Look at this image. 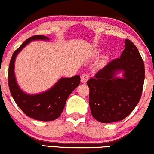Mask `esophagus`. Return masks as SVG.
Listing matches in <instances>:
<instances>
[{
	"label": "esophagus",
	"instance_id": "34e87169",
	"mask_svg": "<svg viewBox=\"0 0 154 154\" xmlns=\"http://www.w3.org/2000/svg\"><path fill=\"white\" fill-rule=\"evenodd\" d=\"M88 79H89V75L86 73L82 74V76H81V81H82V83H86Z\"/></svg>",
	"mask_w": 154,
	"mask_h": 154
}]
</instances>
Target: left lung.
<instances>
[{
	"label": "left lung",
	"mask_w": 154,
	"mask_h": 154,
	"mask_svg": "<svg viewBox=\"0 0 154 154\" xmlns=\"http://www.w3.org/2000/svg\"><path fill=\"white\" fill-rule=\"evenodd\" d=\"M123 72V78L116 76ZM145 79L144 63L137 48L125 40L120 58L114 59L88 80L91 115L102 123L123 120L140 100Z\"/></svg>",
	"instance_id": "obj_1"
}]
</instances>
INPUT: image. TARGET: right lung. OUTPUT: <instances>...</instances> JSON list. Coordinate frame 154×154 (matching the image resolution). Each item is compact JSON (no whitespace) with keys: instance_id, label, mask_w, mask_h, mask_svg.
<instances>
[{"instance_id":"1","label":"right lung","mask_w":154,"mask_h":154,"mask_svg":"<svg viewBox=\"0 0 154 154\" xmlns=\"http://www.w3.org/2000/svg\"><path fill=\"white\" fill-rule=\"evenodd\" d=\"M36 40L49 41L46 36L38 35L29 38L12 55L8 68V86L15 103L28 117L42 122L53 121L60 117L69 95L80 84V76L61 78L47 91L37 94L24 92L17 84L14 73L17 55L30 41Z\"/></svg>"}]
</instances>
